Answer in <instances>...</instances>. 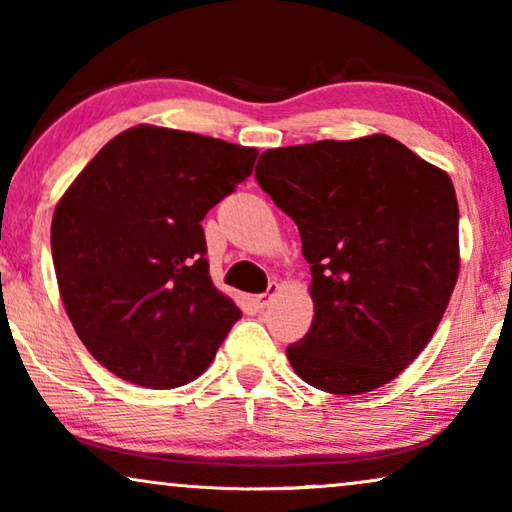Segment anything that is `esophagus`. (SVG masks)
<instances>
[{"label":"esophagus","instance_id":"34e87169","mask_svg":"<svg viewBox=\"0 0 512 512\" xmlns=\"http://www.w3.org/2000/svg\"><path fill=\"white\" fill-rule=\"evenodd\" d=\"M277 291H279V284H277V282H270L268 291H265V293H258V296H256V305H258V307L270 305V303H272V298L277 296Z\"/></svg>","mask_w":512,"mask_h":512}]
</instances>
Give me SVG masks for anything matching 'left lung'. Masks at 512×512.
I'll use <instances>...</instances> for the list:
<instances>
[{"label": "left lung", "mask_w": 512, "mask_h": 512, "mask_svg": "<svg viewBox=\"0 0 512 512\" xmlns=\"http://www.w3.org/2000/svg\"><path fill=\"white\" fill-rule=\"evenodd\" d=\"M256 181L296 221L314 319L286 347L300 380L366 394L429 345L459 277L452 179L387 135L261 153Z\"/></svg>", "instance_id": "8db88e82"}]
</instances>
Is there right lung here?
<instances>
[{"label":"right lung","instance_id":"obj_1","mask_svg":"<svg viewBox=\"0 0 512 512\" xmlns=\"http://www.w3.org/2000/svg\"><path fill=\"white\" fill-rule=\"evenodd\" d=\"M258 151L137 125L104 144L51 223L55 277L76 335L125 382L174 389L205 373L242 317L209 277L202 219Z\"/></svg>","mask_w":512,"mask_h":512}]
</instances>
